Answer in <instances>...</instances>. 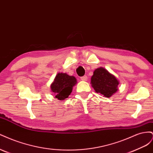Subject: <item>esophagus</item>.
I'll list each match as a JSON object with an SVG mask.
<instances>
[{
  "label": "esophagus",
  "instance_id": "obj_1",
  "mask_svg": "<svg viewBox=\"0 0 153 153\" xmlns=\"http://www.w3.org/2000/svg\"><path fill=\"white\" fill-rule=\"evenodd\" d=\"M80 80L82 81H87V76L86 75L83 76L82 77H80Z\"/></svg>",
  "mask_w": 153,
  "mask_h": 153
}]
</instances>
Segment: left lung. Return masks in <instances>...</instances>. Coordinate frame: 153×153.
<instances>
[{
  "instance_id": "obj_1",
  "label": "left lung",
  "mask_w": 153,
  "mask_h": 153,
  "mask_svg": "<svg viewBox=\"0 0 153 153\" xmlns=\"http://www.w3.org/2000/svg\"><path fill=\"white\" fill-rule=\"evenodd\" d=\"M91 84L95 91L110 98L117 91L119 82L103 68L96 69L91 77Z\"/></svg>"
}]
</instances>
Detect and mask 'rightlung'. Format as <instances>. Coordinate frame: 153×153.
<instances>
[{"mask_svg":"<svg viewBox=\"0 0 153 153\" xmlns=\"http://www.w3.org/2000/svg\"><path fill=\"white\" fill-rule=\"evenodd\" d=\"M76 84L75 77L69 76L66 73H58L51 85V89L55 93V98L63 100L70 95L72 88Z\"/></svg>","mask_w":153,"mask_h":153,"instance_id":"1","label":"right lung"}]
</instances>
